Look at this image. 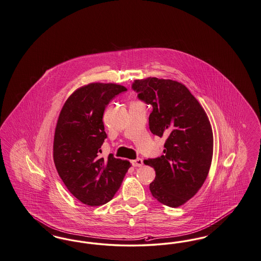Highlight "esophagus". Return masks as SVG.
Listing matches in <instances>:
<instances>
[{"mask_svg": "<svg viewBox=\"0 0 261 261\" xmlns=\"http://www.w3.org/2000/svg\"><path fill=\"white\" fill-rule=\"evenodd\" d=\"M131 163H132V165L134 167H141L144 164V162H143V160L141 158H137L135 160H132Z\"/></svg>", "mask_w": 261, "mask_h": 261, "instance_id": "1", "label": "esophagus"}]
</instances>
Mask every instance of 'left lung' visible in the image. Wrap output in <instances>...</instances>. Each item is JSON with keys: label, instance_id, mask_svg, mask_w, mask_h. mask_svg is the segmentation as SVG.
Listing matches in <instances>:
<instances>
[{"label": "left lung", "instance_id": "1", "mask_svg": "<svg viewBox=\"0 0 261 261\" xmlns=\"http://www.w3.org/2000/svg\"><path fill=\"white\" fill-rule=\"evenodd\" d=\"M132 88L140 100L152 106L151 133L167 138L164 154L144 161L155 171L150 192L158 202L177 208L198 192L208 176L214 146L208 116L180 83L147 77L136 80Z\"/></svg>", "mask_w": 261, "mask_h": 261}]
</instances>
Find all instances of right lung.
I'll list each match as a JSON object with an SVG mask.
<instances>
[{
    "mask_svg": "<svg viewBox=\"0 0 261 261\" xmlns=\"http://www.w3.org/2000/svg\"><path fill=\"white\" fill-rule=\"evenodd\" d=\"M126 90L119 84H87L67 99L58 117L54 164L66 188L85 205L100 206L112 200L131 166L113 154L107 159L99 156L107 138L105 109Z\"/></svg>",
    "mask_w": 261,
    "mask_h": 261,
    "instance_id": "1",
    "label": "right lung"
}]
</instances>
